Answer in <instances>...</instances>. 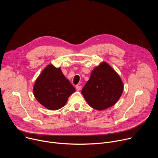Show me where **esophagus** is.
Here are the masks:
<instances>
[{
  "mask_svg": "<svg viewBox=\"0 0 158 158\" xmlns=\"http://www.w3.org/2000/svg\"><path fill=\"white\" fill-rule=\"evenodd\" d=\"M76 89H77V91H80V90H81V88H82V86H81V85H77L76 87Z\"/></svg>",
  "mask_w": 158,
  "mask_h": 158,
  "instance_id": "esophagus-1",
  "label": "esophagus"
}]
</instances>
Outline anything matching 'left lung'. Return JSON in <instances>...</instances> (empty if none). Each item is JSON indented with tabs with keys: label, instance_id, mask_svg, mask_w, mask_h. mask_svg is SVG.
<instances>
[{
	"label": "left lung",
	"instance_id": "obj_1",
	"mask_svg": "<svg viewBox=\"0 0 158 158\" xmlns=\"http://www.w3.org/2000/svg\"><path fill=\"white\" fill-rule=\"evenodd\" d=\"M123 89V83L118 74L103 62L93 69L81 93L90 106L102 110L117 102Z\"/></svg>",
	"mask_w": 158,
	"mask_h": 158
}]
</instances>
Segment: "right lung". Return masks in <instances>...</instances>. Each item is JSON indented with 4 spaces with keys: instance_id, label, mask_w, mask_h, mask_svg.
Masks as SVG:
<instances>
[{
    "instance_id": "obj_1",
    "label": "right lung",
    "mask_w": 158,
    "mask_h": 158,
    "mask_svg": "<svg viewBox=\"0 0 158 158\" xmlns=\"http://www.w3.org/2000/svg\"><path fill=\"white\" fill-rule=\"evenodd\" d=\"M76 91L60 68L49 64L36 79L33 88L35 99L49 110H57L65 106L68 98Z\"/></svg>"
}]
</instances>
